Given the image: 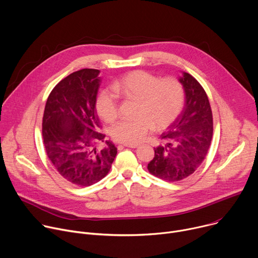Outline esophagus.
<instances>
[{
    "label": "esophagus",
    "mask_w": 258,
    "mask_h": 258,
    "mask_svg": "<svg viewBox=\"0 0 258 258\" xmlns=\"http://www.w3.org/2000/svg\"><path fill=\"white\" fill-rule=\"evenodd\" d=\"M124 147H128V148H137L139 146L138 144H123Z\"/></svg>",
    "instance_id": "esophagus-1"
}]
</instances>
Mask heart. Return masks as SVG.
Returning a JSON list of instances; mask_svg holds the SVG:
<instances>
[{
  "label": "heart",
  "mask_w": 258,
  "mask_h": 258,
  "mask_svg": "<svg viewBox=\"0 0 258 258\" xmlns=\"http://www.w3.org/2000/svg\"><path fill=\"white\" fill-rule=\"evenodd\" d=\"M112 88L116 94L139 101V118L121 120L112 128V137L119 143L137 144L152 127L166 128L179 116L185 103V91L177 80L168 78L160 81L146 71H133L116 81ZM96 108L98 114L107 122L117 118L115 96L108 91L98 96Z\"/></svg>",
  "instance_id": "obj_1"
}]
</instances>
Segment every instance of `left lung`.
<instances>
[{"label": "left lung", "instance_id": "8db88e82", "mask_svg": "<svg viewBox=\"0 0 258 258\" xmlns=\"http://www.w3.org/2000/svg\"><path fill=\"white\" fill-rule=\"evenodd\" d=\"M178 82L185 91V107L160 136L165 144L154 148V158L148 163L150 173L167 181L186 178L201 165L213 133L211 107L202 86L187 72Z\"/></svg>", "mask_w": 258, "mask_h": 258}]
</instances>
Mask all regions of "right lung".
Here are the masks:
<instances>
[{"label":"right lung","mask_w":258,"mask_h":258,"mask_svg":"<svg viewBox=\"0 0 258 258\" xmlns=\"http://www.w3.org/2000/svg\"><path fill=\"white\" fill-rule=\"evenodd\" d=\"M100 70L85 68L71 73L50 93L43 117L47 155L59 174L79 187H88L107 175L117 154L105 135L96 111Z\"/></svg>","instance_id":"obj_1"}]
</instances>
